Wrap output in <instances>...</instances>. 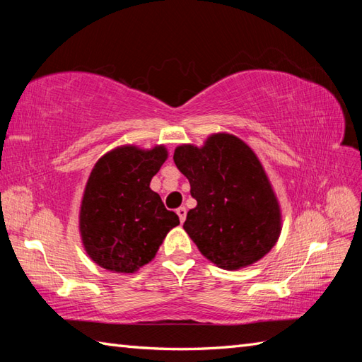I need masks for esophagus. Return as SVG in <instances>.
I'll return each instance as SVG.
<instances>
[{"instance_id": "esophagus-1", "label": "esophagus", "mask_w": 362, "mask_h": 362, "mask_svg": "<svg viewBox=\"0 0 362 362\" xmlns=\"http://www.w3.org/2000/svg\"><path fill=\"white\" fill-rule=\"evenodd\" d=\"M175 213H177V216H179L180 222H185V219H187V209H185V206H179V209L175 210Z\"/></svg>"}]
</instances>
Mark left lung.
I'll return each instance as SVG.
<instances>
[{"label": "left lung", "mask_w": 362, "mask_h": 362, "mask_svg": "<svg viewBox=\"0 0 362 362\" xmlns=\"http://www.w3.org/2000/svg\"><path fill=\"white\" fill-rule=\"evenodd\" d=\"M174 163L197 201L183 228L206 259L238 271L271 252L281 233V210L249 144L232 134H213L201 148L177 146Z\"/></svg>", "instance_id": "1"}]
</instances>
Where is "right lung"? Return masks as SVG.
Listing matches in <instances>:
<instances>
[{
    "label": "right lung",
    "mask_w": 362,
    "mask_h": 362,
    "mask_svg": "<svg viewBox=\"0 0 362 362\" xmlns=\"http://www.w3.org/2000/svg\"><path fill=\"white\" fill-rule=\"evenodd\" d=\"M168 158L163 144L118 146L99 158L83 189L79 232L87 255L107 271L134 274L153 259L165 236L180 224L149 188Z\"/></svg>",
    "instance_id": "right-lung-1"
}]
</instances>
